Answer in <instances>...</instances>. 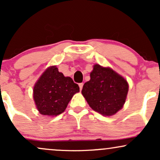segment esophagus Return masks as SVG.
I'll use <instances>...</instances> for the list:
<instances>
[{
	"label": "esophagus",
	"instance_id": "obj_1",
	"mask_svg": "<svg viewBox=\"0 0 160 160\" xmlns=\"http://www.w3.org/2000/svg\"><path fill=\"white\" fill-rule=\"evenodd\" d=\"M82 86H83V83H82V82H81V83L79 84V87H80V90H82Z\"/></svg>",
	"mask_w": 160,
	"mask_h": 160
}]
</instances>
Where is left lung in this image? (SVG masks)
Returning a JSON list of instances; mask_svg holds the SVG:
<instances>
[{
    "mask_svg": "<svg viewBox=\"0 0 160 160\" xmlns=\"http://www.w3.org/2000/svg\"><path fill=\"white\" fill-rule=\"evenodd\" d=\"M128 91V83L123 77L111 68L95 64L81 92L93 111L111 117L123 107Z\"/></svg>",
    "mask_w": 160,
    "mask_h": 160,
    "instance_id": "1",
    "label": "left lung"
}]
</instances>
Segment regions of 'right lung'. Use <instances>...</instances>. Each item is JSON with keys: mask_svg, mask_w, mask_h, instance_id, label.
Listing matches in <instances>:
<instances>
[{"mask_svg": "<svg viewBox=\"0 0 160 160\" xmlns=\"http://www.w3.org/2000/svg\"><path fill=\"white\" fill-rule=\"evenodd\" d=\"M79 92L78 84L54 65L46 69L35 82L33 98L40 114L55 117L65 111L72 97Z\"/></svg>", "mask_w": 160, "mask_h": 160, "instance_id": "obj_1", "label": "right lung"}]
</instances>
